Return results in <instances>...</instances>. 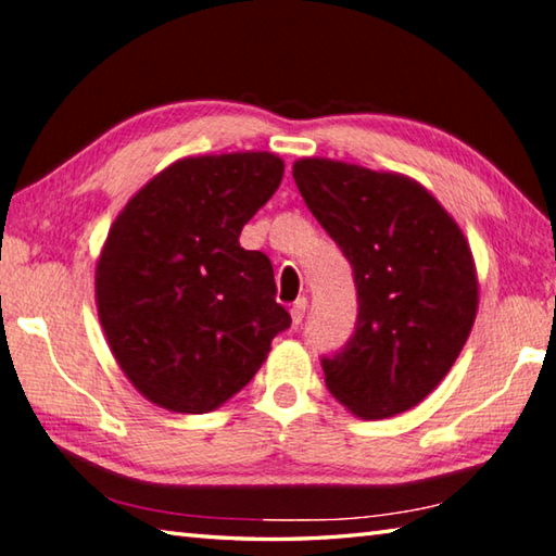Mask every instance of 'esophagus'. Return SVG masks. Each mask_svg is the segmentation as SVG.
<instances>
[{"label":"esophagus","mask_w":556,"mask_h":556,"mask_svg":"<svg viewBox=\"0 0 556 556\" xmlns=\"http://www.w3.org/2000/svg\"><path fill=\"white\" fill-rule=\"evenodd\" d=\"M306 306H308V301H306V296H301V299H296L294 301V306H291V323H294V328L299 326L301 320H304V313H306Z\"/></svg>","instance_id":"obj_1"}]
</instances>
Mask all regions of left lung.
<instances>
[{
    "instance_id": "1",
    "label": "left lung",
    "mask_w": 556,
    "mask_h": 556,
    "mask_svg": "<svg viewBox=\"0 0 556 556\" xmlns=\"http://www.w3.org/2000/svg\"><path fill=\"white\" fill-rule=\"evenodd\" d=\"M291 175L357 287L355 332L320 359L328 391L365 420L418 406L447 377L477 318L467 238L406 175L328 157H301Z\"/></svg>"
}]
</instances>
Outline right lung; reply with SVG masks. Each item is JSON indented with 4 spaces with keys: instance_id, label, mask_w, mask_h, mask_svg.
Listing matches in <instances>:
<instances>
[{
    "instance_id": "add662e5",
    "label": "right lung",
    "mask_w": 556,
    "mask_h": 556,
    "mask_svg": "<svg viewBox=\"0 0 556 556\" xmlns=\"http://www.w3.org/2000/svg\"><path fill=\"white\" fill-rule=\"evenodd\" d=\"M281 177L275 153L177 160L111 226L94 277L99 320L155 406L194 416L224 406L291 326L269 257L238 243Z\"/></svg>"
}]
</instances>
